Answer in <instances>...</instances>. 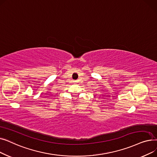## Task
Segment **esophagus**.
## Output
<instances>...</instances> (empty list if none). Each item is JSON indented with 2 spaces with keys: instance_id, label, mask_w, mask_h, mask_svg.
Wrapping results in <instances>:
<instances>
[{
  "instance_id": "obj_1",
  "label": "esophagus",
  "mask_w": 157,
  "mask_h": 157,
  "mask_svg": "<svg viewBox=\"0 0 157 157\" xmlns=\"http://www.w3.org/2000/svg\"><path fill=\"white\" fill-rule=\"evenodd\" d=\"M73 82H74V83H77L78 81H77V80H74Z\"/></svg>"
}]
</instances>
